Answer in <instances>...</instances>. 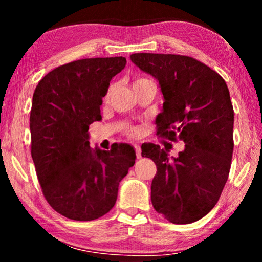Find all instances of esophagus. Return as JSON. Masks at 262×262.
<instances>
[{"instance_id":"esophagus-1","label":"esophagus","mask_w":262,"mask_h":262,"mask_svg":"<svg viewBox=\"0 0 262 262\" xmlns=\"http://www.w3.org/2000/svg\"><path fill=\"white\" fill-rule=\"evenodd\" d=\"M134 149H135L136 158H141L142 156H141V148H140V145H137V144H135V145H134Z\"/></svg>"}]
</instances>
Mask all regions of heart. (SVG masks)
Segmentation results:
<instances>
[{
	"label": "heart",
	"instance_id": "heart-1",
	"mask_svg": "<svg viewBox=\"0 0 262 262\" xmlns=\"http://www.w3.org/2000/svg\"><path fill=\"white\" fill-rule=\"evenodd\" d=\"M144 81H148V79H147V78H136L135 81L133 82V86H135V85H137V84H140V83L144 82ZM110 91H111V90H108L107 95H106V98H107V97H108ZM125 134H126L128 137H136V136H139V134H140V129H139V128H137V127L127 126V127H125Z\"/></svg>",
	"mask_w": 262,
	"mask_h": 262
}]
</instances>
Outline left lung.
Returning <instances> with one entry per match:
<instances>
[{
  "label": "left lung",
  "instance_id": "obj_1",
  "mask_svg": "<svg viewBox=\"0 0 262 262\" xmlns=\"http://www.w3.org/2000/svg\"><path fill=\"white\" fill-rule=\"evenodd\" d=\"M130 60L161 85L165 101L156 119L157 135L185 143L173 161L157 144L142 149V157L157 166L152 206L171 223H193L215 207L229 178L233 107L227 83L190 56L135 53Z\"/></svg>",
  "mask_w": 262,
  "mask_h": 262
}]
</instances>
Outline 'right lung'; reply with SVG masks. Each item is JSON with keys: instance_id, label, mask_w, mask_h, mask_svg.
<instances>
[{"instance_id": "right-lung-1", "label": "right lung", "mask_w": 262, "mask_h": 262, "mask_svg": "<svg viewBox=\"0 0 262 262\" xmlns=\"http://www.w3.org/2000/svg\"><path fill=\"white\" fill-rule=\"evenodd\" d=\"M126 63L122 56L69 62L43 76L34 90L31 156L46 201L67 219L92 221L107 214L119 183L135 164L130 145L94 151L88 141L89 126L101 119L111 79Z\"/></svg>"}]
</instances>
